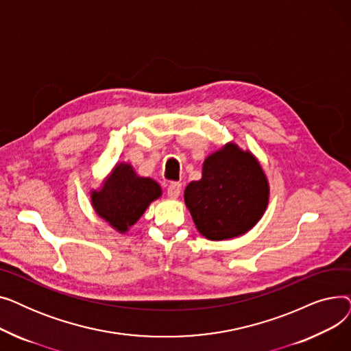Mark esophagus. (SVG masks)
I'll use <instances>...</instances> for the list:
<instances>
[{"mask_svg":"<svg viewBox=\"0 0 351 351\" xmlns=\"http://www.w3.org/2000/svg\"><path fill=\"white\" fill-rule=\"evenodd\" d=\"M180 192H182V183H179V182H172L168 186V196L171 199H178Z\"/></svg>","mask_w":351,"mask_h":351,"instance_id":"obj_1","label":"esophagus"}]
</instances>
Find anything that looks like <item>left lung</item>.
Masks as SVG:
<instances>
[{
    "instance_id": "1",
    "label": "left lung",
    "mask_w": 351,
    "mask_h": 351,
    "mask_svg": "<svg viewBox=\"0 0 351 351\" xmlns=\"http://www.w3.org/2000/svg\"><path fill=\"white\" fill-rule=\"evenodd\" d=\"M183 195L197 232L219 242L256 226L269 205L270 186L259 159L228 142L206 156L202 178Z\"/></svg>"
}]
</instances>
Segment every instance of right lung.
<instances>
[{
  "label": "right lung",
  "instance_id": "1",
  "mask_svg": "<svg viewBox=\"0 0 351 351\" xmlns=\"http://www.w3.org/2000/svg\"><path fill=\"white\" fill-rule=\"evenodd\" d=\"M162 196V188L152 178L139 176L134 166L118 162L102 180L90 189V205L95 213L118 233L129 232L154 200Z\"/></svg>",
  "mask_w": 351,
  "mask_h": 351
}]
</instances>
